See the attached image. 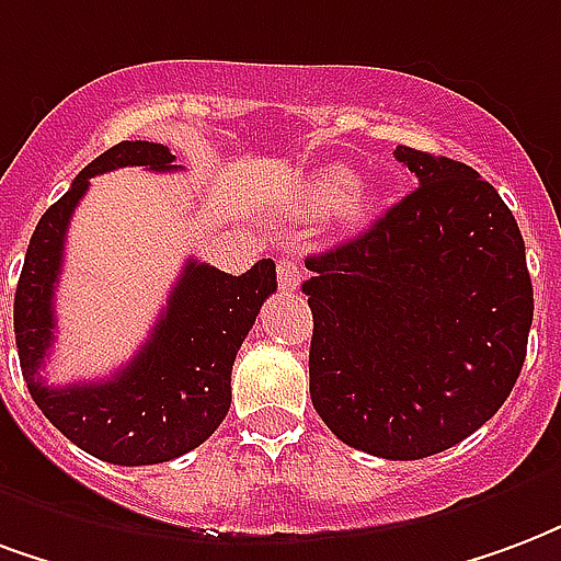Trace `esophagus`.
Wrapping results in <instances>:
<instances>
[{
    "mask_svg": "<svg viewBox=\"0 0 561 561\" xmlns=\"http://www.w3.org/2000/svg\"><path fill=\"white\" fill-rule=\"evenodd\" d=\"M279 288L282 291H297L300 288L302 276H306V270H302L300 261L294 259H279Z\"/></svg>",
    "mask_w": 561,
    "mask_h": 561,
    "instance_id": "1",
    "label": "esophagus"
}]
</instances>
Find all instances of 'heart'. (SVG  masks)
<instances>
[{"instance_id":"obj_1","label":"heart","mask_w":561,"mask_h":561,"mask_svg":"<svg viewBox=\"0 0 561 561\" xmlns=\"http://www.w3.org/2000/svg\"><path fill=\"white\" fill-rule=\"evenodd\" d=\"M302 202L309 210L335 207L344 226H359L371 210V202L363 193V186H356V175L344 165H323L321 172H314L306 181Z\"/></svg>"}]
</instances>
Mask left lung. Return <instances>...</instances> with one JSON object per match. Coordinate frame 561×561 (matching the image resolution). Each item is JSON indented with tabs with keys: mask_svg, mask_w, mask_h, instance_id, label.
<instances>
[{
	"mask_svg": "<svg viewBox=\"0 0 561 561\" xmlns=\"http://www.w3.org/2000/svg\"><path fill=\"white\" fill-rule=\"evenodd\" d=\"M396 157L416 190L356 240L306 259L309 392L342 443L419 460L512 396L533 279L517 219L476 169L408 145Z\"/></svg>",
	"mask_w": 561,
	"mask_h": 561,
	"instance_id": "1",
	"label": "left lung"
}]
</instances>
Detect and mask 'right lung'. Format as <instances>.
Returning a JSON list of instances; mask_svg holds the SVG:
<instances>
[{
	"instance_id": "1",
	"label": "right lung",
	"mask_w": 561,
	"mask_h": 561,
	"mask_svg": "<svg viewBox=\"0 0 561 561\" xmlns=\"http://www.w3.org/2000/svg\"><path fill=\"white\" fill-rule=\"evenodd\" d=\"M124 165L178 169L165 145L142 139L112 145L82 169L28 240L14 294V335L20 368L41 413L94 458L145 467L196 449L226 419L231 365L261 302L276 291V264L261 259L243 276H231L190 259L160 321L130 363L106 380L47 386L41 368L56 342L53 297L70 217L89 190V178Z\"/></svg>"
}]
</instances>
